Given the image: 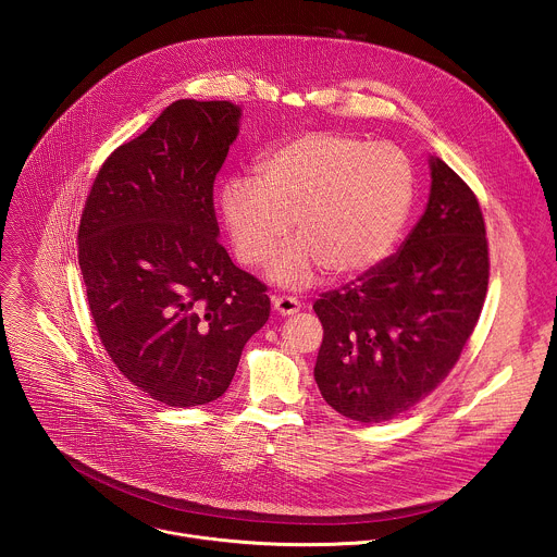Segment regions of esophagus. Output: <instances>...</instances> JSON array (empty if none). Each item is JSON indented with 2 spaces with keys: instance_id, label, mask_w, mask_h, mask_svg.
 I'll list each match as a JSON object with an SVG mask.
<instances>
[{
  "instance_id": "34e87169",
  "label": "esophagus",
  "mask_w": 557,
  "mask_h": 557,
  "mask_svg": "<svg viewBox=\"0 0 557 557\" xmlns=\"http://www.w3.org/2000/svg\"><path fill=\"white\" fill-rule=\"evenodd\" d=\"M273 308H275V312L277 314H295L299 308H301V304H299V299L297 297H290V295H275L273 297Z\"/></svg>"
}]
</instances>
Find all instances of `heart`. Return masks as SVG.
Returning <instances> with one entry per match:
<instances>
[{
    "label": "heart",
    "mask_w": 557,
    "mask_h": 557,
    "mask_svg": "<svg viewBox=\"0 0 557 557\" xmlns=\"http://www.w3.org/2000/svg\"><path fill=\"white\" fill-rule=\"evenodd\" d=\"M414 200V168L394 143L348 132H306L269 147L253 176L220 185L218 207L243 267L271 262V277L304 286L326 269L350 280L381 264L399 240Z\"/></svg>",
    "instance_id": "b5f03b06"
}]
</instances>
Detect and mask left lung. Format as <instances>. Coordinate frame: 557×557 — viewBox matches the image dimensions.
<instances>
[{
  "instance_id": "obj_1",
  "label": "left lung",
  "mask_w": 557,
  "mask_h": 557,
  "mask_svg": "<svg viewBox=\"0 0 557 557\" xmlns=\"http://www.w3.org/2000/svg\"><path fill=\"white\" fill-rule=\"evenodd\" d=\"M430 202L401 249L312 304L324 326L314 381L361 423L414 408L451 372L487 297L490 245L479 198L432 158Z\"/></svg>"
}]
</instances>
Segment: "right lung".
Here are the masks:
<instances>
[{
    "label": "right lung",
    "instance_id": "right-lung-1",
    "mask_svg": "<svg viewBox=\"0 0 557 557\" xmlns=\"http://www.w3.org/2000/svg\"><path fill=\"white\" fill-rule=\"evenodd\" d=\"M240 108L181 99L101 165L78 224V267L99 339L151 399L222 396L271 310L267 284L218 243L213 183Z\"/></svg>",
    "mask_w": 557,
    "mask_h": 557
}]
</instances>
